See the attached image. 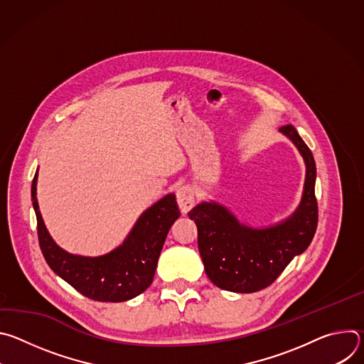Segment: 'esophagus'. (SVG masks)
Wrapping results in <instances>:
<instances>
[{"mask_svg": "<svg viewBox=\"0 0 364 364\" xmlns=\"http://www.w3.org/2000/svg\"><path fill=\"white\" fill-rule=\"evenodd\" d=\"M194 191L190 186H183L177 190V203L183 215H187L194 205Z\"/></svg>", "mask_w": 364, "mask_h": 364, "instance_id": "esophagus-1", "label": "esophagus"}]
</instances>
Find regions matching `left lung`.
Instances as JSON below:
<instances>
[{
	"label": "left lung",
	"mask_w": 364,
	"mask_h": 364,
	"mask_svg": "<svg viewBox=\"0 0 364 364\" xmlns=\"http://www.w3.org/2000/svg\"><path fill=\"white\" fill-rule=\"evenodd\" d=\"M279 131L295 144L306 167L301 203L289 218L274 226L253 229L216 201L200 203L188 212L197 226L204 271L222 289L249 294L269 287L316 235L318 205L313 152L292 125H284Z\"/></svg>",
	"instance_id": "obj_1"
}]
</instances>
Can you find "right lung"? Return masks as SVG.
Masks as SVG:
<instances>
[{
    "instance_id": "1",
    "label": "right lung",
    "mask_w": 364,
    "mask_h": 364,
    "mask_svg": "<svg viewBox=\"0 0 364 364\" xmlns=\"http://www.w3.org/2000/svg\"><path fill=\"white\" fill-rule=\"evenodd\" d=\"M37 171L31 200L37 235L47 265L82 295L102 302H122L142 294L152 282L157 262L173 223L180 218L176 194H167L146 209L121 246L89 257L72 255L48 235L37 203Z\"/></svg>"
}]
</instances>
